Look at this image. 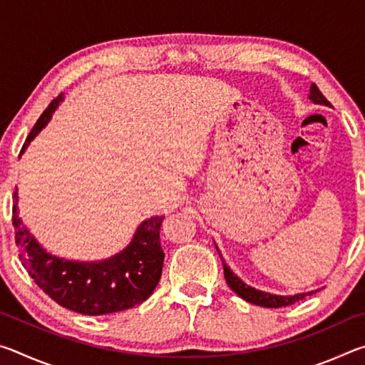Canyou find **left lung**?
<instances>
[{"instance_id":"8db88e82","label":"left lung","mask_w":365,"mask_h":365,"mask_svg":"<svg viewBox=\"0 0 365 365\" xmlns=\"http://www.w3.org/2000/svg\"><path fill=\"white\" fill-rule=\"evenodd\" d=\"M309 100L316 104H324V106H331L329 103V100L322 95V91L317 88L316 83L311 85V90H309ZM217 248V246H215ZM219 252V248H217ZM220 256V252H219ZM222 259V256H220ZM222 264H224V275H225V282L227 285L230 287L235 293H237L240 298H243L245 301L251 302V304H256V306H262V307H285L289 304H294L296 301H299L302 298H306L307 294H312L314 292H309V293H298V294H293V296H280V294H272L267 292H261V289H256L250 285H246L245 282H242L238 275H235L233 272L230 270V267L224 262V259H222Z\"/></svg>"}]
</instances>
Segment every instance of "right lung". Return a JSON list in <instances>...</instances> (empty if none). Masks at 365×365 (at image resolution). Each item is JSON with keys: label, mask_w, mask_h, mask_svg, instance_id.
<instances>
[{"label": "right lung", "mask_w": 365, "mask_h": 365, "mask_svg": "<svg viewBox=\"0 0 365 365\" xmlns=\"http://www.w3.org/2000/svg\"><path fill=\"white\" fill-rule=\"evenodd\" d=\"M61 101L63 95L49 103L29 133L21 154L49 122ZM12 200V225L22 265L36 285L59 306L83 316H104L140 304L158 287L164 264V251L159 240L164 215L141 222L130 245L119 255L100 262H78L46 252L22 224L17 207V187Z\"/></svg>", "instance_id": "right-lung-1"}]
</instances>
